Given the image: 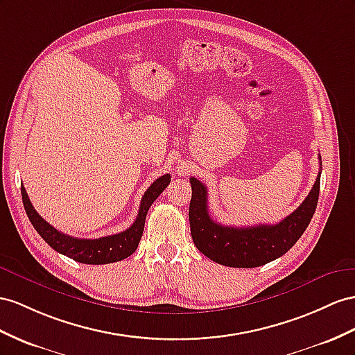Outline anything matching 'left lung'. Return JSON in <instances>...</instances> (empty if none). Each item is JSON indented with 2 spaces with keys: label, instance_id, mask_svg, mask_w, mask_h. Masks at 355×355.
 Masks as SVG:
<instances>
[{
  "label": "left lung",
  "instance_id": "left-lung-1",
  "mask_svg": "<svg viewBox=\"0 0 355 355\" xmlns=\"http://www.w3.org/2000/svg\"><path fill=\"white\" fill-rule=\"evenodd\" d=\"M320 183L321 172L304 201L279 223L237 228L211 219L207 204V187L199 180L190 178L192 199L189 220L195 246L207 258L226 267L253 268L275 261L294 246L311 223L320 196Z\"/></svg>",
  "mask_w": 355,
  "mask_h": 355
}]
</instances>
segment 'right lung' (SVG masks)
<instances>
[{
	"mask_svg": "<svg viewBox=\"0 0 355 355\" xmlns=\"http://www.w3.org/2000/svg\"><path fill=\"white\" fill-rule=\"evenodd\" d=\"M169 183H171V175L166 174L157 178L147 189V192H145L142 196L138 217H136V220L133 222V225L129 230L114 234V235H106V237L94 239V240L76 239L55 230L34 210V207L30 201L28 195H26V190L24 186H21V193H22V202L25 207L26 216H28L34 230L40 234V237L46 241L53 250H57L62 253V255H66L78 262H83V264L100 266V264H111V262L125 259L136 250L142 237L145 217H147L148 208L154 201H156L159 195L166 189Z\"/></svg>",
	"mask_w": 355,
	"mask_h": 355,
	"instance_id": "add662e5",
	"label": "right lung"
}]
</instances>
